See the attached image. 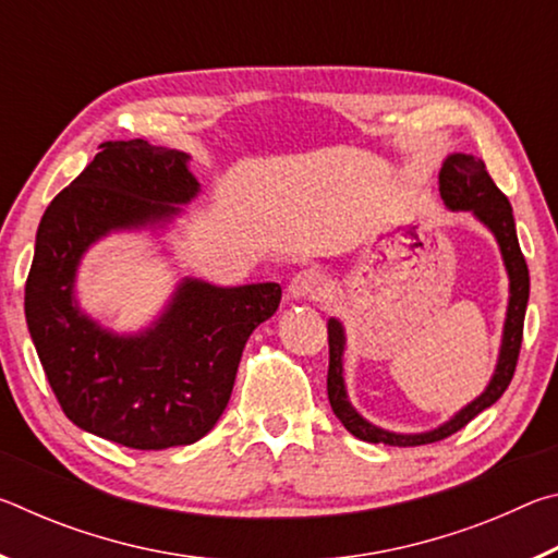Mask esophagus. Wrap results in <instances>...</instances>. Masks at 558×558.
<instances>
[{"instance_id":"34e87169","label":"esophagus","mask_w":558,"mask_h":558,"mask_svg":"<svg viewBox=\"0 0 558 558\" xmlns=\"http://www.w3.org/2000/svg\"><path fill=\"white\" fill-rule=\"evenodd\" d=\"M290 298L295 300H319L327 292V278L319 270H300L288 286Z\"/></svg>"}]
</instances>
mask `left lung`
I'll return each instance as SVG.
<instances>
[{
    "label": "left lung",
    "instance_id": "1",
    "mask_svg": "<svg viewBox=\"0 0 558 558\" xmlns=\"http://www.w3.org/2000/svg\"><path fill=\"white\" fill-rule=\"evenodd\" d=\"M438 184H440L442 202H446L450 209L475 214L477 219L495 233L499 248H502V258L509 272V307H507L505 339H502V352H499L497 372L493 376V381H489L487 391L480 396V399L472 401L468 409H462L456 418L446 423V426H440L438 430H430V433H421V436H399V433L381 430L372 426V423H366L362 415L352 409V403L347 401L344 379H342L344 332L337 319H329L327 396L337 418L342 421V426L359 440L405 448V446H426V442H438L442 438H448L460 428H465L477 413L489 409V405H493L499 396L507 391V386L512 381L514 369H517V359H519V349H522V335H524L526 300H529V268H526L524 253L519 248L512 206H509L507 196L499 192L497 184L493 182V177H489L483 159L472 155H450L446 162H442Z\"/></svg>",
    "mask_w": 558,
    "mask_h": 558
}]
</instances>
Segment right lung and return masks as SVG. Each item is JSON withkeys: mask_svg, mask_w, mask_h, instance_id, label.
Wrapping results in <instances>:
<instances>
[{"mask_svg": "<svg viewBox=\"0 0 558 558\" xmlns=\"http://www.w3.org/2000/svg\"><path fill=\"white\" fill-rule=\"evenodd\" d=\"M53 196L36 233L24 288L26 325L61 411L125 448L162 450L206 436L231 399L253 329L276 313L278 282L216 288L186 280L165 317L140 337H116L73 305V276L108 231L169 219L199 192L186 155L145 140L102 143Z\"/></svg>", "mask_w": 558, "mask_h": 558, "instance_id": "1", "label": "right lung"}]
</instances>
